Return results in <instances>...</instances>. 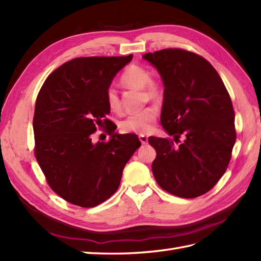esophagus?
I'll return each instance as SVG.
<instances>
[{"mask_svg":"<svg viewBox=\"0 0 261 261\" xmlns=\"http://www.w3.org/2000/svg\"><path fill=\"white\" fill-rule=\"evenodd\" d=\"M139 140L142 145H146V143H148V137L145 135H139Z\"/></svg>","mask_w":261,"mask_h":261,"instance_id":"1","label":"esophagus"}]
</instances>
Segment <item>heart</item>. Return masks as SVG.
<instances>
[{
  "label": "heart",
  "mask_w": 261,
  "mask_h": 261,
  "mask_svg": "<svg viewBox=\"0 0 261 261\" xmlns=\"http://www.w3.org/2000/svg\"><path fill=\"white\" fill-rule=\"evenodd\" d=\"M122 84L130 88L145 91L148 99L159 102L163 97V88L157 82L151 81L150 73L140 66H131L122 76ZM107 103L112 112L118 113L121 111V101L118 93L113 87L107 92ZM157 118V111L154 108H148L138 113L127 115L120 122L121 131L126 134H146L152 129Z\"/></svg>",
  "instance_id": "1"
}]
</instances>
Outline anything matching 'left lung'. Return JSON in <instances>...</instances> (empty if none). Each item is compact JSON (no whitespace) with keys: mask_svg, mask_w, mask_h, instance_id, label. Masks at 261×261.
<instances>
[{"mask_svg":"<svg viewBox=\"0 0 261 261\" xmlns=\"http://www.w3.org/2000/svg\"><path fill=\"white\" fill-rule=\"evenodd\" d=\"M164 84L160 122L171 139L149 137L157 154L151 165L159 186L194 198L208 192L225 173L236 143L234 111L218 71L206 59L182 49L143 55Z\"/></svg>","mask_w":261,"mask_h":261,"instance_id":"1","label":"left lung"}]
</instances>
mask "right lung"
<instances>
[{
    "label": "right lung",
    "instance_id": "add662e5",
    "mask_svg": "<svg viewBox=\"0 0 261 261\" xmlns=\"http://www.w3.org/2000/svg\"><path fill=\"white\" fill-rule=\"evenodd\" d=\"M125 57H84L65 63L48 76L36 101V158L49 186L82 207L107 201L119 188L122 171L141 142L120 135L107 119V92ZM110 125L108 143H93L96 127Z\"/></svg>",
    "mask_w": 261,
    "mask_h": 261
}]
</instances>
